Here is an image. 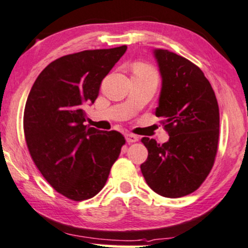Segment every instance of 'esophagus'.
I'll use <instances>...</instances> for the list:
<instances>
[{"instance_id": "obj_1", "label": "esophagus", "mask_w": 248, "mask_h": 248, "mask_svg": "<svg viewBox=\"0 0 248 248\" xmlns=\"http://www.w3.org/2000/svg\"><path fill=\"white\" fill-rule=\"evenodd\" d=\"M126 140L129 144L135 143V142H137V140H139V136H137V135H134V134H127L126 135Z\"/></svg>"}]
</instances>
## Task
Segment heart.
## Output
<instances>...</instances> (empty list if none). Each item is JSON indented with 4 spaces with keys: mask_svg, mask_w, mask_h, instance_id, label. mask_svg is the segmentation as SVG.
<instances>
[{
    "mask_svg": "<svg viewBox=\"0 0 248 248\" xmlns=\"http://www.w3.org/2000/svg\"><path fill=\"white\" fill-rule=\"evenodd\" d=\"M135 70H144V71H151L153 72V70L150 66H147L145 64H137L136 66H135Z\"/></svg>",
    "mask_w": 248,
    "mask_h": 248,
    "instance_id": "obj_1",
    "label": "heart"
}]
</instances>
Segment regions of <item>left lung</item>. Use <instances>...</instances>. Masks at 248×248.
Wrapping results in <instances>:
<instances>
[{
	"mask_svg": "<svg viewBox=\"0 0 248 248\" xmlns=\"http://www.w3.org/2000/svg\"><path fill=\"white\" fill-rule=\"evenodd\" d=\"M162 77L156 117L169 140L158 144L143 137L149 155L140 165L147 186L167 198L192 193L214 165L220 135V112L215 93L203 72L168 50L155 51Z\"/></svg>",
	"mask_w": 248,
	"mask_h": 248,
	"instance_id": "left-lung-1",
	"label": "left lung"
}]
</instances>
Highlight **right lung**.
I'll return each mask as SVG.
<instances>
[{"label": "right lung", "mask_w": 248, "mask_h": 248, "mask_svg": "<svg viewBox=\"0 0 248 248\" xmlns=\"http://www.w3.org/2000/svg\"><path fill=\"white\" fill-rule=\"evenodd\" d=\"M127 46L84 50L56 59L34 82L24 109V134L34 164L54 189L73 202L104 187L126 144L117 130L83 124L101 83Z\"/></svg>", "instance_id": "obj_1"}]
</instances>
